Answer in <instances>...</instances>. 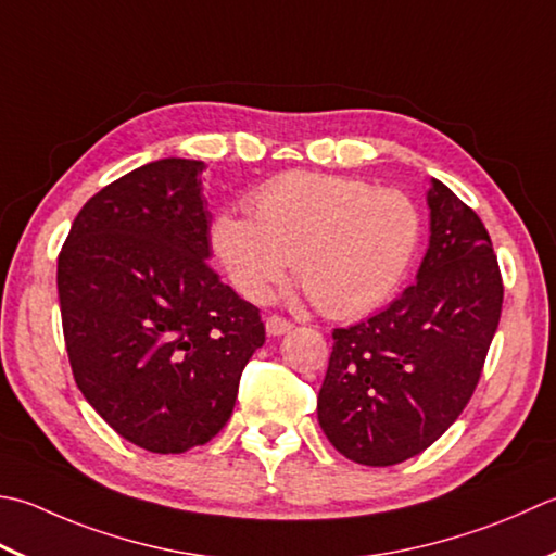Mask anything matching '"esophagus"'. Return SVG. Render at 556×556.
<instances>
[{
  "label": "esophagus",
  "mask_w": 556,
  "mask_h": 556,
  "mask_svg": "<svg viewBox=\"0 0 556 556\" xmlns=\"http://www.w3.org/2000/svg\"><path fill=\"white\" fill-rule=\"evenodd\" d=\"M265 328H267V334L279 337V334H285V332L291 330V323L287 318H281V315H267Z\"/></svg>",
  "instance_id": "34e87169"
}]
</instances>
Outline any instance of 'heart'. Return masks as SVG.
I'll return each instance as SVG.
<instances>
[{"instance_id": "1", "label": "heart", "mask_w": 556, "mask_h": 556, "mask_svg": "<svg viewBox=\"0 0 556 556\" xmlns=\"http://www.w3.org/2000/svg\"><path fill=\"white\" fill-rule=\"evenodd\" d=\"M245 212L212 224L214 255L233 287L265 301L293 260L301 289L330 318L378 308L407 275L421 233L409 194L330 173L271 178L248 194Z\"/></svg>"}]
</instances>
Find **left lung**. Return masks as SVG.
<instances>
[{
  "instance_id": "left-lung-1",
  "label": "left lung",
  "mask_w": 556,
  "mask_h": 556,
  "mask_svg": "<svg viewBox=\"0 0 556 556\" xmlns=\"http://www.w3.org/2000/svg\"><path fill=\"white\" fill-rule=\"evenodd\" d=\"M429 250L386 311L332 330L318 421L344 458L388 467L427 451L480 383L504 281L472 206L433 178Z\"/></svg>"
}]
</instances>
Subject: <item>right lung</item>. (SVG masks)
Instances as JSON below:
<instances>
[{"instance_id":"1","label":"right lung","mask_w":556,"mask_h":556,"mask_svg":"<svg viewBox=\"0 0 556 556\" xmlns=\"http://www.w3.org/2000/svg\"><path fill=\"white\" fill-rule=\"evenodd\" d=\"M202 161L159 159L81 206L58 257L76 386L129 443L185 453L212 441L265 342L253 303L210 265Z\"/></svg>"}]
</instances>
